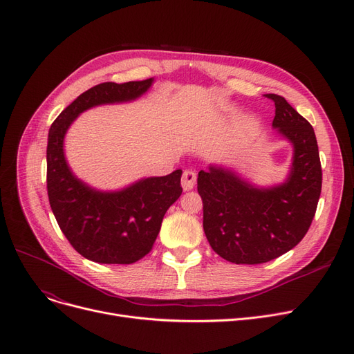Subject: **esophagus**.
I'll return each mask as SVG.
<instances>
[{"label":"esophagus","instance_id":"1","mask_svg":"<svg viewBox=\"0 0 354 354\" xmlns=\"http://www.w3.org/2000/svg\"><path fill=\"white\" fill-rule=\"evenodd\" d=\"M196 183V172L192 169H187L182 174V188L183 191H189Z\"/></svg>","mask_w":354,"mask_h":354}]
</instances>
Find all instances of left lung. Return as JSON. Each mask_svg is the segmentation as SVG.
Instances as JSON below:
<instances>
[{"label":"left lung","mask_w":354,"mask_h":354,"mask_svg":"<svg viewBox=\"0 0 354 354\" xmlns=\"http://www.w3.org/2000/svg\"><path fill=\"white\" fill-rule=\"evenodd\" d=\"M272 127L294 147L286 182L259 188L211 165L198 174L203 231L212 250L235 264H263L294 248L307 234L322 194V163L313 126L278 95Z\"/></svg>","instance_id":"left-lung-1"}]
</instances>
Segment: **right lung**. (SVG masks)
Listing matches in <instances>:
<instances>
[{
    "mask_svg": "<svg viewBox=\"0 0 354 354\" xmlns=\"http://www.w3.org/2000/svg\"><path fill=\"white\" fill-rule=\"evenodd\" d=\"M153 79L100 83L68 104L55 119L47 143V192L55 221L71 247L99 264H133L152 250L162 219L180 196L178 169L166 176L146 178L116 192L90 188L70 171L64 136L82 111L107 103L140 97Z\"/></svg>",
    "mask_w": 354,
    "mask_h": 354,
    "instance_id": "1",
    "label": "right lung"
}]
</instances>
